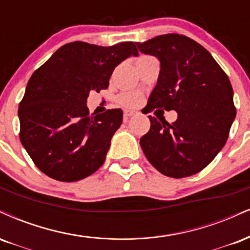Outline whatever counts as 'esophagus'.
Returning a JSON list of instances; mask_svg holds the SVG:
<instances>
[{
	"label": "esophagus",
	"mask_w": 250,
	"mask_h": 250,
	"mask_svg": "<svg viewBox=\"0 0 250 250\" xmlns=\"http://www.w3.org/2000/svg\"><path fill=\"white\" fill-rule=\"evenodd\" d=\"M134 114H136V112H134V111L125 110V111H124V118H125V119H128V118H130V117L134 116Z\"/></svg>",
	"instance_id": "34e87169"
}]
</instances>
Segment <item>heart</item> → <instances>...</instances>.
<instances>
[{
    "mask_svg": "<svg viewBox=\"0 0 250 250\" xmlns=\"http://www.w3.org/2000/svg\"><path fill=\"white\" fill-rule=\"evenodd\" d=\"M145 57V56H144ZM118 103L126 107H134L139 104L140 95L137 92H124L118 96Z\"/></svg>",
    "mask_w": 250,
    "mask_h": 250,
    "instance_id": "obj_1",
    "label": "heart"
}]
</instances>
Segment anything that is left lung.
<instances>
[{
	"label": "left lung",
	"mask_w": 250,
	"mask_h": 250,
	"mask_svg": "<svg viewBox=\"0 0 250 250\" xmlns=\"http://www.w3.org/2000/svg\"><path fill=\"white\" fill-rule=\"evenodd\" d=\"M136 44L160 62L146 113L154 108L178 113L172 124L148 117L151 128L140 138L144 154L167 177L195 174L221 151L235 119L228 76L204 46L184 35H161Z\"/></svg>",
	"instance_id": "obj_1"
}]
</instances>
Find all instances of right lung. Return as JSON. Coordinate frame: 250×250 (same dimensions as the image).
Segmentation results:
<instances>
[{
	"mask_svg": "<svg viewBox=\"0 0 250 250\" xmlns=\"http://www.w3.org/2000/svg\"><path fill=\"white\" fill-rule=\"evenodd\" d=\"M131 56H138L133 42L112 46L72 42L32 73L19 106L20 139L44 174L72 183L104 164L123 111L91 116L87 97L107 89L114 67Z\"/></svg>",
	"mask_w": 250,
	"mask_h": 250,
	"instance_id": "add662e5",
	"label": "right lung"
}]
</instances>
